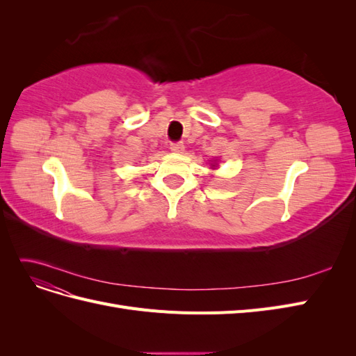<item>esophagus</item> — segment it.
<instances>
[{"label":"esophagus","instance_id":"34e87169","mask_svg":"<svg viewBox=\"0 0 356 356\" xmlns=\"http://www.w3.org/2000/svg\"><path fill=\"white\" fill-rule=\"evenodd\" d=\"M169 148H170V152H174V153H182V152H184V144H182V143H170Z\"/></svg>","mask_w":356,"mask_h":356}]
</instances>
